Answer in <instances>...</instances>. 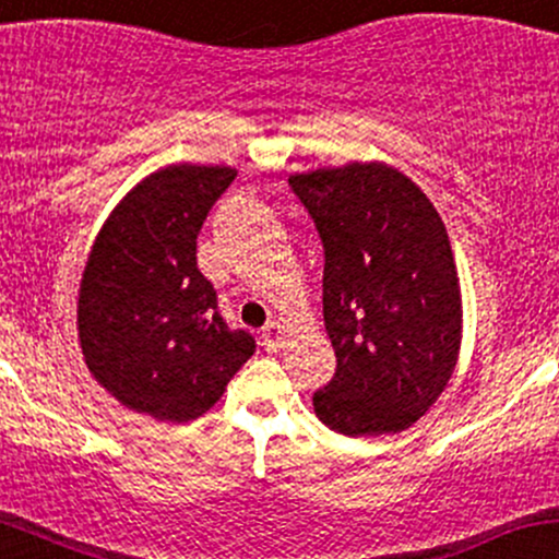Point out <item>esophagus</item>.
<instances>
[{"label":"esophagus","instance_id":"esophagus-1","mask_svg":"<svg viewBox=\"0 0 559 559\" xmlns=\"http://www.w3.org/2000/svg\"><path fill=\"white\" fill-rule=\"evenodd\" d=\"M282 337H285V328L280 322H269L261 330V346L266 350H277L282 346Z\"/></svg>","mask_w":559,"mask_h":559}]
</instances>
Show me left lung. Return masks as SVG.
I'll return each instance as SVG.
<instances>
[{
  "instance_id": "8db88e82",
  "label": "left lung",
  "mask_w": 559,
  "mask_h": 559,
  "mask_svg": "<svg viewBox=\"0 0 559 559\" xmlns=\"http://www.w3.org/2000/svg\"><path fill=\"white\" fill-rule=\"evenodd\" d=\"M287 185L322 240L324 328L337 359L313 412L354 438L409 428L460 354V277L441 216L385 163L317 168Z\"/></svg>"
}]
</instances>
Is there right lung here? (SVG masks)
<instances>
[{"label":"right lung","instance_id":"obj_1","mask_svg":"<svg viewBox=\"0 0 559 559\" xmlns=\"http://www.w3.org/2000/svg\"><path fill=\"white\" fill-rule=\"evenodd\" d=\"M229 166H166L110 213L79 290V341L94 380L140 415L187 423L222 399L255 350L229 328L198 269V235Z\"/></svg>","mask_w":559,"mask_h":559}]
</instances>
